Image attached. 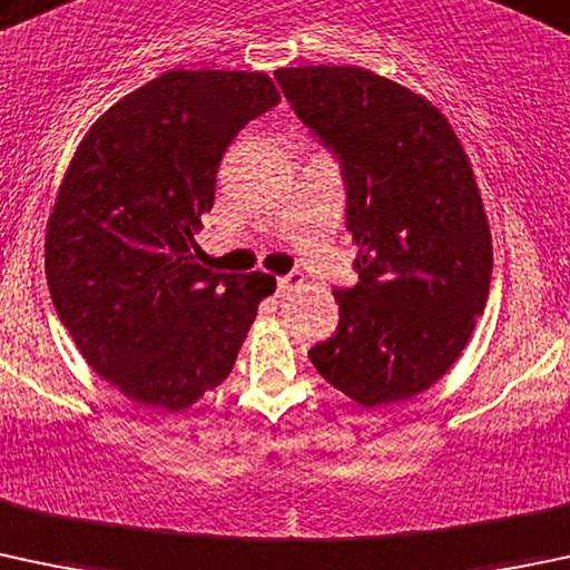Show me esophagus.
<instances>
[{
    "label": "esophagus",
    "instance_id": "1",
    "mask_svg": "<svg viewBox=\"0 0 570 570\" xmlns=\"http://www.w3.org/2000/svg\"><path fill=\"white\" fill-rule=\"evenodd\" d=\"M303 284H305V275L303 273L281 275V278H278V292H281V295H292V292L301 289Z\"/></svg>",
    "mask_w": 570,
    "mask_h": 570
}]
</instances>
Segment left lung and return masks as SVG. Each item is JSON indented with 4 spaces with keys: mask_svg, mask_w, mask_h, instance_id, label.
I'll list each match as a JSON object with an SVG mask.
<instances>
[{
    "mask_svg": "<svg viewBox=\"0 0 570 570\" xmlns=\"http://www.w3.org/2000/svg\"><path fill=\"white\" fill-rule=\"evenodd\" d=\"M297 117L338 155L361 248L338 327L308 357L374 410L448 374L489 301L491 232L475 171L431 100L355 65L275 70Z\"/></svg>",
    "mask_w": 570,
    "mask_h": 570,
    "instance_id": "left-lung-1",
    "label": "left lung"
}]
</instances>
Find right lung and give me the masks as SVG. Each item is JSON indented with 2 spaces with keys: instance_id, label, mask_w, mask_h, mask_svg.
I'll return each mask as SVG.
<instances>
[{
  "instance_id": "obj_1",
  "label": "right lung",
  "mask_w": 570,
  "mask_h": 570,
  "mask_svg": "<svg viewBox=\"0 0 570 570\" xmlns=\"http://www.w3.org/2000/svg\"><path fill=\"white\" fill-rule=\"evenodd\" d=\"M281 100L267 73L169 70L83 134L46 226L53 308L111 387L179 412L229 376L265 273L196 262L215 175L245 122Z\"/></svg>"
}]
</instances>
